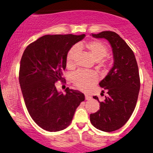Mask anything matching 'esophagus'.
I'll use <instances>...</instances> for the list:
<instances>
[{
	"mask_svg": "<svg viewBox=\"0 0 153 153\" xmlns=\"http://www.w3.org/2000/svg\"><path fill=\"white\" fill-rule=\"evenodd\" d=\"M91 97L90 95H88V94H85V100H91Z\"/></svg>",
	"mask_w": 153,
	"mask_h": 153,
	"instance_id": "obj_1",
	"label": "esophagus"
}]
</instances>
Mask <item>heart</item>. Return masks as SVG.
Listing matches in <instances>:
<instances>
[{
    "instance_id": "obj_1",
    "label": "heart",
    "mask_w": 153,
    "mask_h": 153,
    "mask_svg": "<svg viewBox=\"0 0 153 153\" xmlns=\"http://www.w3.org/2000/svg\"><path fill=\"white\" fill-rule=\"evenodd\" d=\"M84 47L94 61H99L101 66L106 67L107 63L102 61V59L107 55L109 51L108 47L105 44L100 40H92L85 44ZM77 51L78 48L75 46H72L68 51L65 58V63L68 68H72L74 65V58ZM71 80L79 90L88 91L96 82L97 75L92 71L79 70L72 75Z\"/></svg>"
}]
</instances>
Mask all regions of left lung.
<instances>
[{
	"label": "left lung",
	"instance_id": "obj_1",
	"mask_svg": "<svg viewBox=\"0 0 153 153\" xmlns=\"http://www.w3.org/2000/svg\"><path fill=\"white\" fill-rule=\"evenodd\" d=\"M94 38H104L111 44L114 65L107 76L99 83L107 90L105 100L100 102V110L90 116L96 128L105 132L118 130L128 121L136 107L140 82L134 53L119 34L111 31L92 34Z\"/></svg>",
	"mask_w": 153,
	"mask_h": 153
}]
</instances>
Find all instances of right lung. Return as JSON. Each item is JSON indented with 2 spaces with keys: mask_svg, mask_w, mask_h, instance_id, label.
<instances>
[{
  "mask_svg": "<svg viewBox=\"0 0 153 153\" xmlns=\"http://www.w3.org/2000/svg\"><path fill=\"white\" fill-rule=\"evenodd\" d=\"M85 34L44 35L27 46L21 58L19 82L30 117L44 130L55 132L71 124L84 94L67 88L59 92L55 84L62 78L68 50Z\"/></svg>",
  "mask_w": 153,
  "mask_h": 153,
  "instance_id": "1",
  "label": "right lung"
}]
</instances>
